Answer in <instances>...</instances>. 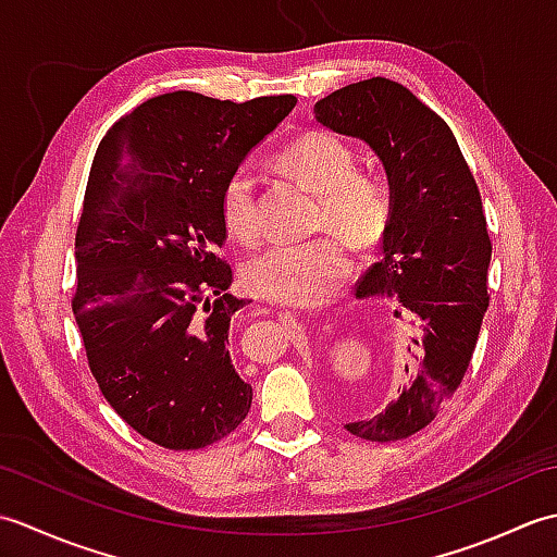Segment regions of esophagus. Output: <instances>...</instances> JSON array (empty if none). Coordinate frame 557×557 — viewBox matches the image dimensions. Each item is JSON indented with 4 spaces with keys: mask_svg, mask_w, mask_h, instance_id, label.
<instances>
[{
    "mask_svg": "<svg viewBox=\"0 0 557 557\" xmlns=\"http://www.w3.org/2000/svg\"><path fill=\"white\" fill-rule=\"evenodd\" d=\"M280 315V323L285 325L289 333H301L304 330V325H301V321H299V313H294V311H280L277 313Z\"/></svg>",
    "mask_w": 557,
    "mask_h": 557,
    "instance_id": "esophagus-1",
    "label": "esophagus"
}]
</instances>
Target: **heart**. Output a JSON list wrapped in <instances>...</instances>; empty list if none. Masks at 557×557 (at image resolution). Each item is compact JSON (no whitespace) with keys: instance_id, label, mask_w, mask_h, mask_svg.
Returning <instances> with one entry per match:
<instances>
[{"instance_id":"b5f03b06","label":"heart","mask_w":557,"mask_h":557,"mask_svg":"<svg viewBox=\"0 0 557 557\" xmlns=\"http://www.w3.org/2000/svg\"><path fill=\"white\" fill-rule=\"evenodd\" d=\"M282 170L297 176L321 198V224L345 234L357 246H373L389 222V194L375 176L357 174L359 158L335 134H306L280 152ZM224 230L236 242L251 244L260 234L256 174L234 170L220 191ZM351 272L349 246L337 236L306 242H275L244 263V285L260 299L309 306L327 299Z\"/></svg>"}]
</instances>
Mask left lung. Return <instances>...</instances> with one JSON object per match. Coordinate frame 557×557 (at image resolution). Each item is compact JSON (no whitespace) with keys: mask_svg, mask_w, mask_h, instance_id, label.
<instances>
[{"mask_svg":"<svg viewBox=\"0 0 557 557\" xmlns=\"http://www.w3.org/2000/svg\"><path fill=\"white\" fill-rule=\"evenodd\" d=\"M315 122L363 140L383 162L389 222L381 263L354 297L397 299V318L421 327L397 397L371 419L347 423L363 441L393 443L425 429L455 395L488 309L491 239L481 196L457 138L399 83L375 76L318 100Z\"/></svg>","mask_w":557,"mask_h":557,"instance_id":"obj_1","label":"left lung"}]
</instances>
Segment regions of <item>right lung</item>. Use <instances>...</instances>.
I'll use <instances>...</instances> for the list:
<instances>
[{
  "mask_svg": "<svg viewBox=\"0 0 557 557\" xmlns=\"http://www.w3.org/2000/svg\"><path fill=\"white\" fill-rule=\"evenodd\" d=\"M294 104L164 92L122 116L92 160L71 306L104 399L156 445H212L251 409L230 354L246 301L218 256L220 191Z\"/></svg>",
  "mask_w": 557,
  "mask_h": 557,
  "instance_id": "obj_1",
  "label": "right lung"
}]
</instances>
